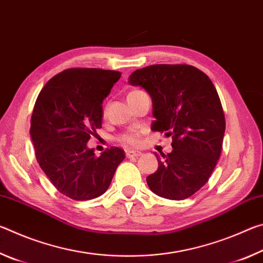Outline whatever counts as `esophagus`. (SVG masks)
I'll use <instances>...</instances> for the list:
<instances>
[{"mask_svg": "<svg viewBox=\"0 0 263 263\" xmlns=\"http://www.w3.org/2000/svg\"><path fill=\"white\" fill-rule=\"evenodd\" d=\"M141 152H136V151H126V157L127 158H137L140 157Z\"/></svg>", "mask_w": 263, "mask_h": 263, "instance_id": "esophagus-1", "label": "esophagus"}]
</instances>
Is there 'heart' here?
Instances as JSON below:
<instances>
[{
	"label": "heart",
	"mask_w": 263,
	"mask_h": 263,
	"mask_svg": "<svg viewBox=\"0 0 263 263\" xmlns=\"http://www.w3.org/2000/svg\"><path fill=\"white\" fill-rule=\"evenodd\" d=\"M138 91H139V90H133L128 95L135 94V92H138ZM118 140L121 141L122 144H124V145L136 146V145L139 144V140L140 139H139V135H138V133H136V132H127V133H123V135L119 136L118 137Z\"/></svg>",
	"instance_id": "heart-1"
}]
</instances>
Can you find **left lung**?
Segmentation results:
<instances>
[{
    "label": "left lung",
    "mask_w": 263,
    "mask_h": 263,
    "mask_svg": "<svg viewBox=\"0 0 263 263\" xmlns=\"http://www.w3.org/2000/svg\"><path fill=\"white\" fill-rule=\"evenodd\" d=\"M128 83L144 88L152 99V130L172 137L173 151L157 159L147 176L160 197L181 201L206 183L220 157L225 117L208 75L189 65H152L137 69Z\"/></svg>",
    "instance_id": "1"
}]
</instances>
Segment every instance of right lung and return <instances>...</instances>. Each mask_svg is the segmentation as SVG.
<instances>
[{
	"mask_svg": "<svg viewBox=\"0 0 263 263\" xmlns=\"http://www.w3.org/2000/svg\"><path fill=\"white\" fill-rule=\"evenodd\" d=\"M122 73L69 68L48 81L35 101L30 136L39 166L61 194L87 201L104 194L125 153L112 146L99 158L87 146L102 127L103 100Z\"/></svg>",
	"mask_w": 263,
	"mask_h": 263,
	"instance_id": "add662e5",
	"label": "right lung"
}]
</instances>
